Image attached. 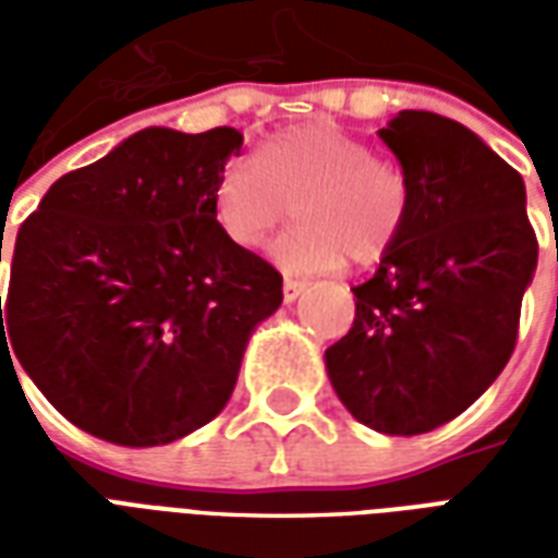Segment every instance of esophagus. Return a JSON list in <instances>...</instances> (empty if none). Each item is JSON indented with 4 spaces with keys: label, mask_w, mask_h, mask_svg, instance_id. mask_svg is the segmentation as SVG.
<instances>
[{
    "label": "esophagus",
    "mask_w": 558,
    "mask_h": 558,
    "mask_svg": "<svg viewBox=\"0 0 558 558\" xmlns=\"http://www.w3.org/2000/svg\"><path fill=\"white\" fill-rule=\"evenodd\" d=\"M304 290H307V283H304V280L287 278V280H283V302L292 304L295 299H299V295H302Z\"/></svg>",
    "instance_id": "esophagus-1"
}]
</instances>
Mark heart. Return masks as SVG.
<instances>
[{
  "mask_svg": "<svg viewBox=\"0 0 558 558\" xmlns=\"http://www.w3.org/2000/svg\"><path fill=\"white\" fill-rule=\"evenodd\" d=\"M287 206L295 223L271 244L283 271L314 275L352 263L371 266L395 247L410 215L400 167L328 122L280 131L256 148L254 163L227 160L211 187V215L235 247L254 251Z\"/></svg>",
  "mask_w": 558,
  "mask_h": 558,
  "instance_id": "obj_1",
  "label": "heart"
}]
</instances>
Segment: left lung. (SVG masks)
<instances>
[{
	"mask_svg": "<svg viewBox=\"0 0 558 558\" xmlns=\"http://www.w3.org/2000/svg\"><path fill=\"white\" fill-rule=\"evenodd\" d=\"M410 184V215L355 292L326 371L352 418L415 436L457 418L511 359L538 242L526 184L478 134L427 110L379 131Z\"/></svg>",
	"mask_w": 558,
	"mask_h": 558,
	"instance_id": "1",
	"label": "left lung"
}]
</instances>
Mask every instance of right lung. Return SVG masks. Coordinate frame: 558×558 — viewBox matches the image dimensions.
I'll return each instance as SVG.
<instances>
[{"label":"right lung","instance_id":"1","mask_svg":"<svg viewBox=\"0 0 558 558\" xmlns=\"http://www.w3.org/2000/svg\"><path fill=\"white\" fill-rule=\"evenodd\" d=\"M242 143L235 128H143L53 182L20 227L0 347L80 430L151 448L227 407L247 340L283 302L278 271L211 215Z\"/></svg>","mask_w":558,"mask_h":558}]
</instances>
